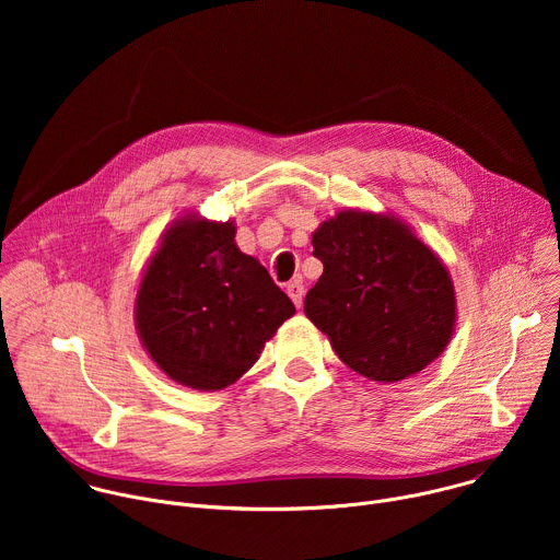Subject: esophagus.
I'll list each match as a JSON object with an SVG mask.
<instances>
[{"mask_svg":"<svg viewBox=\"0 0 560 560\" xmlns=\"http://www.w3.org/2000/svg\"><path fill=\"white\" fill-rule=\"evenodd\" d=\"M288 296L292 299V303L296 307H301V303H303V283L301 281H290L288 283Z\"/></svg>","mask_w":560,"mask_h":560,"instance_id":"1","label":"esophagus"}]
</instances>
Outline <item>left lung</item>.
<instances>
[{"label": "left lung", "instance_id": "left-lung-1", "mask_svg": "<svg viewBox=\"0 0 560 560\" xmlns=\"http://www.w3.org/2000/svg\"><path fill=\"white\" fill-rule=\"evenodd\" d=\"M324 275L305 294V316L357 374L396 383L425 370L456 326L445 264L389 212L339 210L312 232Z\"/></svg>", "mask_w": 560, "mask_h": 560}]
</instances>
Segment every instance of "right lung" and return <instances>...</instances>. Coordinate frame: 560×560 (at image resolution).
Returning a JSON list of instances; mask_svg holds the SVG:
<instances>
[{
	"label": "right lung",
	"mask_w": 560,
	"mask_h": 560,
	"mask_svg": "<svg viewBox=\"0 0 560 560\" xmlns=\"http://www.w3.org/2000/svg\"><path fill=\"white\" fill-rule=\"evenodd\" d=\"M234 221L175 219L135 296L141 346L168 378L217 392L242 378L296 310L268 270L234 244Z\"/></svg>",
	"instance_id": "right-lung-1"
}]
</instances>
